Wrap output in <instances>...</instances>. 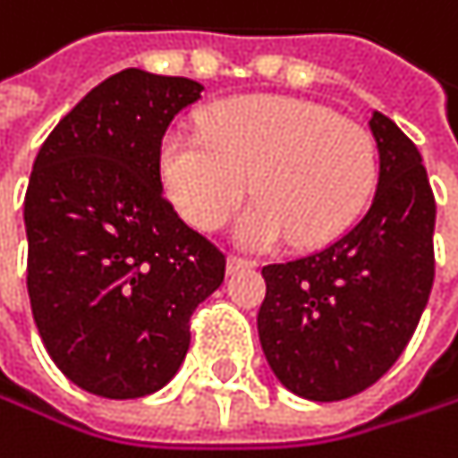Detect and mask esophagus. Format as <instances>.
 Here are the masks:
<instances>
[{
	"label": "esophagus",
	"mask_w": 458,
	"mask_h": 458,
	"mask_svg": "<svg viewBox=\"0 0 458 458\" xmlns=\"http://www.w3.org/2000/svg\"><path fill=\"white\" fill-rule=\"evenodd\" d=\"M258 263L252 258H242V255H227V274H236L244 268H255Z\"/></svg>",
	"instance_id": "esophagus-1"
}]
</instances>
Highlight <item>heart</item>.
<instances>
[{"instance_id": "1", "label": "heart", "mask_w": 458, "mask_h": 458, "mask_svg": "<svg viewBox=\"0 0 458 458\" xmlns=\"http://www.w3.org/2000/svg\"><path fill=\"white\" fill-rule=\"evenodd\" d=\"M200 134L174 128L160 144V182L176 211L198 231H216L244 203L239 219L247 247L325 244L368 206L378 182L373 133L327 106L239 96L206 109Z\"/></svg>"}]
</instances>
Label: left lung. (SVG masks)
<instances>
[{
	"mask_svg": "<svg viewBox=\"0 0 458 458\" xmlns=\"http://www.w3.org/2000/svg\"><path fill=\"white\" fill-rule=\"evenodd\" d=\"M370 131L381 168L362 219L309 258L263 268L266 360L314 403L373 386L413 338L435 282V195L421 155L381 112Z\"/></svg>",
	"mask_w": 458,
	"mask_h": 458,
	"instance_id": "obj_1",
	"label": "left lung"
}]
</instances>
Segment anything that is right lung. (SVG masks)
I'll return each instance as SVG.
<instances>
[{
  "mask_svg": "<svg viewBox=\"0 0 458 458\" xmlns=\"http://www.w3.org/2000/svg\"><path fill=\"white\" fill-rule=\"evenodd\" d=\"M203 85L123 69L50 131L23 200L26 287L39 338L80 389L131 400L163 389L225 255L163 195L160 144Z\"/></svg>",
  "mask_w": 458,
  "mask_h": 458,
  "instance_id": "obj_1",
  "label": "right lung"
}]
</instances>
